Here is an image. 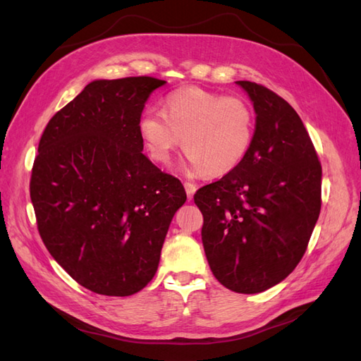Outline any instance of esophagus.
I'll return each instance as SVG.
<instances>
[{
	"mask_svg": "<svg viewBox=\"0 0 361 361\" xmlns=\"http://www.w3.org/2000/svg\"><path fill=\"white\" fill-rule=\"evenodd\" d=\"M195 185L191 183V182H185V191H187V195H188V200L192 199V195L195 194Z\"/></svg>",
	"mask_w": 361,
	"mask_h": 361,
	"instance_id": "1",
	"label": "esophagus"
}]
</instances>
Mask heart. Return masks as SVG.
Returning a JSON list of instances; mask_svg holds the SVG:
<instances>
[{
	"instance_id": "heart-1",
	"label": "heart",
	"mask_w": 361,
	"mask_h": 361,
	"mask_svg": "<svg viewBox=\"0 0 361 361\" xmlns=\"http://www.w3.org/2000/svg\"><path fill=\"white\" fill-rule=\"evenodd\" d=\"M138 133L150 158L162 166L182 146L188 152L185 169L190 174L224 176L248 154L255 113L244 97L187 87L164 99L162 113L141 114Z\"/></svg>"
}]
</instances>
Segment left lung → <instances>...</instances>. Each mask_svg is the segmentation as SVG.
Segmentation results:
<instances>
[{"mask_svg": "<svg viewBox=\"0 0 361 361\" xmlns=\"http://www.w3.org/2000/svg\"><path fill=\"white\" fill-rule=\"evenodd\" d=\"M256 126L245 159L194 194L212 274L238 293L264 292L300 264L321 212L322 169L293 108L267 87L236 81Z\"/></svg>", "mask_w": 361, "mask_h": 361, "instance_id": "obj_1", "label": "left lung"}]
</instances>
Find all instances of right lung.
Returning <instances> with one entry per match:
<instances>
[{
  "label": "right lung",
  "mask_w": 361,
  "mask_h": 361,
  "mask_svg": "<svg viewBox=\"0 0 361 361\" xmlns=\"http://www.w3.org/2000/svg\"><path fill=\"white\" fill-rule=\"evenodd\" d=\"M152 76L96 80L43 130L30 197L51 256L81 286L108 297L143 289L158 269L179 179L143 154L138 120Z\"/></svg>",
  "instance_id": "1"
}]
</instances>
